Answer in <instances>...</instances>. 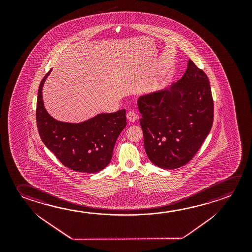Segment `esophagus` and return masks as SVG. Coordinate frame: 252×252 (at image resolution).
Instances as JSON below:
<instances>
[{"mask_svg":"<svg viewBox=\"0 0 252 252\" xmlns=\"http://www.w3.org/2000/svg\"><path fill=\"white\" fill-rule=\"evenodd\" d=\"M126 118H127V120L129 122H134L139 118V116L137 115L135 112L130 111L126 114Z\"/></svg>","mask_w":252,"mask_h":252,"instance_id":"esophagus-1","label":"esophagus"}]
</instances>
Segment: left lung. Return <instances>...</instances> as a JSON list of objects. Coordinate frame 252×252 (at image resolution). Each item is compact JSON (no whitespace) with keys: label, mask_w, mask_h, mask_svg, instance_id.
<instances>
[{"label":"left lung","mask_w":252,"mask_h":252,"mask_svg":"<svg viewBox=\"0 0 252 252\" xmlns=\"http://www.w3.org/2000/svg\"><path fill=\"white\" fill-rule=\"evenodd\" d=\"M138 107L147 156L162 169H178L190 161L214 121L209 80L191 60L179 81L141 95Z\"/></svg>","instance_id":"1"}]
</instances>
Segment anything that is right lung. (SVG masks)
<instances>
[{
	"label": "right lung",
	"instance_id": "add662e5",
	"mask_svg": "<svg viewBox=\"0 0 252 252\" xmlns=\"http://www.w3.org/2000/svg\"><path fill=\"white\" fill-rule=\"evenodd\" d=\"M50 72L37 91L36 120L42 141L67 168L77 172H98L112 160L116 140L126 126V110L101 113L77 124L54 120L42 99V89Z\"/></svg>",
	"mask_w": 252,
	"mask_h": 252
}]
</instances>
